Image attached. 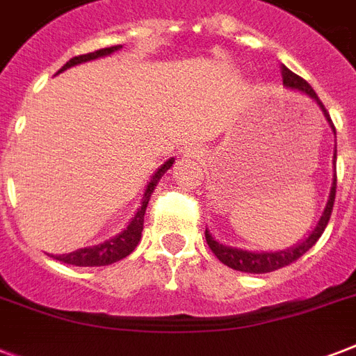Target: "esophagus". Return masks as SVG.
I'll list each match as a JSON object with an SVG mask.
<instances>
[{"label": "esophagus", "mask_w": 356, "mask_h": 356, "mask_svg": "<svg viewBox=\"0 0 356 356\" xmlns=\"http://www.w3.org/2000/svg\"><path fill=\"white\" fill-rule=\"evenodd\" d=\"M184 156H186L188 161H195V159H201V156H203V149L197 147V145H190L188 149L184 151Z\"/></svg>", "instance_id": "obj_1"}]
</instances>
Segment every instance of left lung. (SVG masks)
<instances>
[{
  "instance_id": "1",
  "label": "left lung",
  "mask_w": 356,
  "mask_h": 356,
  "mask_svg": "<svg viewBox=\"0 0 356 356\" xmlns=\"http://www.w3.org/2000/svg\"><path fill=\"white\" fill-rule=\"evenodd\" d=\"M281 75L282 83H284L288 88L305 92L307 96L312 97V99L320 105L323 114H325L327 122L331 123L332 131L337 134V129L332 125L331 116L327 113V108L323 107V103L320 102V97L316 96V92L312 90V86H310L305 79H301L299 75L290 72L286 66H281ZM334 162H337V149H334ZM334 195H337V166H334V179H332L331 194H329V201H327L325 211L321 214L320 222H318V225L314 227V231L309 234V238H305L299 245L286 249V251H277V253H251V251H243V249L227 248V245L216 242V240L211 236L209 231H205L207 243H209V248H211L212 253L216 254V259L220 260V262H223V264L229 266V268H233V270L236 271H245V273H270V271L281 270L284 266H290L292 262H296L299 257H303V254L320 240V236L323 234V231H325L327 223H329V218H331L332 205H334Z\"/></svg>"
}]
</instances>
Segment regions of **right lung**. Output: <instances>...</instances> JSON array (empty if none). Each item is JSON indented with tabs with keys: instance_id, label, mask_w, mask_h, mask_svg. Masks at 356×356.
Returning <instances> with one entry per match:
<instances>
[{
	"instance_id": "obj_1",
	"label": "right lung",
	"mask_w": 356,
	"mask_h": 356,
	"mask_svg": "<svg viewBox=\"0 0 356 356\" xmlns=\"http://www.w3.org/2000/svg\"><path fill=\"white\" fill-rule=\"evenodd\" d=\"M122 46H111V47H103V49H97L94 53H86V55H79V57L70 58L68 63L64 64L63 68L58 70L57 74L64 72V70L72 68L75 64L86 63V60H94V58L105 57V55H111V53L118 51ZM173 159L166 161L162 164L156 173L151 177L149 184H147V188H145L144 200H142V207L136 212V216L131 220V223L127 225V229L120 233L118 236L111 238L105 243H99V245H94V248H85V249H77L74 253L68 254H58L55 257L53 254V259L60 260L64 264H72V266H108L114 264V262H118V260L125 259L127 254L133 253V249L138 245L140 238H142V229H144V214L145 209H147V203H149V197L153 194V190H155L156 183L161 181V177L164 173L172 168Z\"/></svg>"
}]
</instances>
